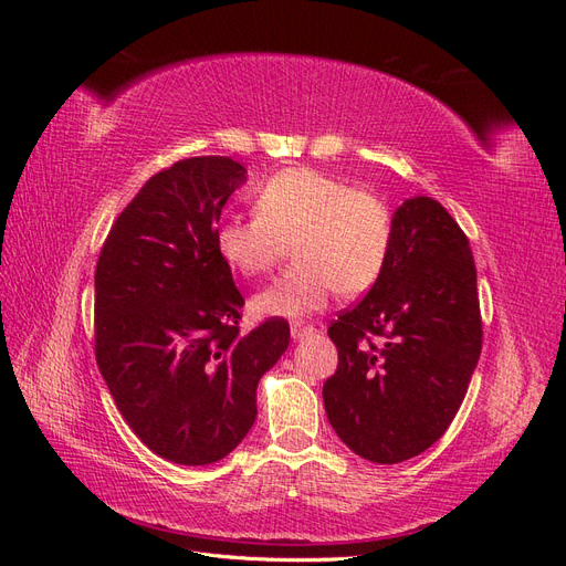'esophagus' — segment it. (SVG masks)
Listing matches in <instances>:
<instances>
[{
    "instance_id": "obj_1",
    "label": "esophagus",
    "mask_w": 566,
    "mask_h": 566,
    "mask_svg": "<svg viewBox=\"0 0 566 566\" xmlns=\"http://www.w3.org/2000/svg\"><path fill=\"white\" fill-rule=\"evenodd\" d=\"M316 328L312 323H293L290 325V333H293V337L295 339H302V337H306V335H312Z\"/></svg>"
}]
</instances>
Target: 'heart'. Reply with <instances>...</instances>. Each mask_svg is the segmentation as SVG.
Masks as SVG:
<instances>
[{"label": "heart", "instance_id": "b5f03b06", "mask_svg": "<svg viewBox=\"0 0 566 566\" xmlns=\"http://www.w3.org/2000/svg\"><path fill=\"white\" fill-rule=\"evenodd\" d=\"M256 214L224 221L217 248L245 276H266L290 254L285 276L256 295L262 314L302 316L342 295H361L385 271L394 217L387 200L314 167L276 172L256 191Z\"/></svg>", "mask_w": 566, "mask_h": 566}]
</instances>
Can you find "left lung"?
Segmentation results:
<instances>
[{
  "instance_id": "8db88e82",
  "label": "left lung",
  "mask_w": 566,
  "mask_h": 566,
  "mask_svg": "<svg viewBox=\"0 0 566 566\" xmlns=\"http://www.w3.org/2000/svg\"><path fill=\"white\" fill-rule=\"evenodd\" d=\"M328 335L339 361L323 385L325 413L356 455L394 465L449 430L484 331L470 241L441 202L401 205L378 283Z\"/></svg>"
}]
</instances>
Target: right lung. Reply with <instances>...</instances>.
<instances>
[{
    "label": "right lung",
    "mask_w": 566,
    "mask_h": 566,
    "mask_svg": "<svg viewBox=\"0 0 566 566\" xmlns=\"http://www.w3.org/2000/svg\"><path fill=\"white\" fill-rule=\"evenodd\" d=\"M245 167L186 158L119 212L94 276V354L113 401L146 447L179 465L229 455L256 418V382L290 345L281 316L241 333L217 221Z\"/></svg>",
    "instance_id": "obj_1"
}]
</instances>
